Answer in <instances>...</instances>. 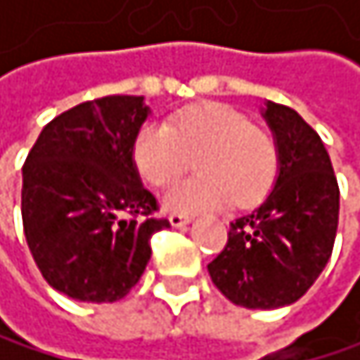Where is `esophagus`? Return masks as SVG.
<instances>
[{"mask_svg": "<svg viewBox=\"0 0 360 360\" xmlns=\"http://www.w3.org/2000/svg\"><path fill=\"white\" fill-rule=\"evenodd\" d=\"M168 220H170L172 226H186L192 218H190V216H184V214H170Z\"/></svg>", "mask_w": 360, "mask_h": 360, "instance_id": "1", "label": "esophagus"}]
</instances>
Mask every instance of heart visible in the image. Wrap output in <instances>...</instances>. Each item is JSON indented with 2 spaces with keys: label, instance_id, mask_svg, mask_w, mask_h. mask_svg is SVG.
<instances>
[{
  "label": "heart",
  "instance_id": "1",
  "mask_svg": "<svg viewBox=\"0 0 360 360\" xmlns=\"http://www.w3.org/2000/svg\"><path fill=\"white\" fill-rule=\"evenodd\" d=\"M192 162L198 174L166 194L168 212L194 214L226 202L248 210L276 184L278 146L268 129L218 101L188 105L168 127L148 122L134 136L131 164L148 186L170 188Z\"/></svg>",
  "mask_w": 360,
  "mask_h": 360
}]
</instances>
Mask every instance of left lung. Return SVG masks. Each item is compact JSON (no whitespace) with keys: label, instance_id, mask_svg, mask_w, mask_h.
I'll use <instances>...</instances> for the list:
<instances>
[{"label":"left lung","instance_id":"left-lung-1","mask_svg":"<svg viewBox=\"0 0 360 360\" xmlns=\"http://www.w3.org/2000/svg\"><path fill=\"white\" fill-rule=\"evenodd\" d=\"M264 116L278 146L274 190L231 222L224 250L207 266L220 292L246 309L302 298L328 264L339 224V186L322 138L287 105L268 101Z\"/></svg>","mask_w":360,"mask_h":360}]
</instances>
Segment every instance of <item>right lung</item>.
<instances>
[{
  "instance_id": "1",
  "label": "right lung",
  "mask_w": 360,
  "mask_h": 360,
  "mask_svg": "<svg viewBox=\"0 0 360 360\" xmlns=\"http://www.w3.org/2000/svg\"><path fill=\"white\" fill-rule=\"evenodd\" d=\"M148 108L112 94L62 112L23 164L21 216L30 252L45 281L82 302H116L140 281L158 198L131 164V142Z\"/></svg>"
}]
</instances>
